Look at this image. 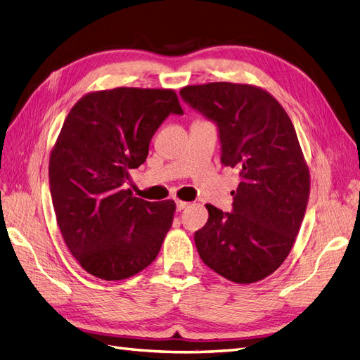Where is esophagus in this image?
<instances>
[{
	"label": "esophagus",
	"mask_w": 360,
	"mask_h": 360,
	"mask_svg": "<svg viewBox=\"0 0 360 360\" xmlns=\"http://www.w3.org/2000/svg\"><path fill=\"white\" fill-rule=\"evenodd\" d=\"M176 204H177V210L186 209V207L189 205V202H186V201H181V200H177V201H176Z\"/></svg>",
	"instance_id": "obj_1"
}]
</instances>
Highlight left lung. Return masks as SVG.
I'll list each match as a JSON object with an SVG mask.
<instances>
[{
  "mask_svg": "<svg viewBox=\"0 0 360 360\" xmlns=\"http://www.w3.org/2000/svg\"><path fill=\"white\" fill-rule=\"evenodd\" d=\"M180 94L219 127L221 160L238 169L233 212L207 204L209 219L195 233L198 254L236 284L261 281L284 263L309 200V169L288 114L257 85L209 82Z\"/></svg>",
  "mask_w": 360,
  "mask_h": 360,
  "instance_id": "left-lung-1",
  "label": "left lung"
}]
</instances>
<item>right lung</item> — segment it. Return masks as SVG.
<instances>
[{
  "label": "right lung",
  "mask_w": 360,
  "mask_h": 360,
  "mask_svg": "<svg viewBox=\"0 0 360 360\" xmlns=\"http://www.w3.org/2000/svg\"><path fill=\"white\" fill-rule=\"evenodd\" d=\"M169 114H183L174 90L118 86L85 94L64 120L49 158L51 197L64 243L96 278L136 275L169 231L176 202L126 189Z\"/></svg>",
  "instance_id": "right-lung-1"
}]
</instances>
